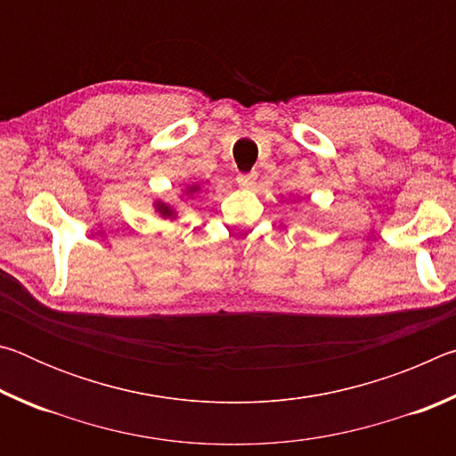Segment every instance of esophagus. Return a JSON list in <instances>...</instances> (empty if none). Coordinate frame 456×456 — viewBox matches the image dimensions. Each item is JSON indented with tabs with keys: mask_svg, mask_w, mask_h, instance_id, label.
I'll return each mask as SVG.
<instances>
[{
	"mask_svg": "<svg viewBox=\"0 0 456 456\" xmlns=\"http://www.w3.org/2000/svg\"><path fill=\"white\" fill-rule=\"evenodd\" d=\"M237 183H239V187L251 189L253 184L257 183V173H243V175H239L237 176Z\"/></svg>",
	"mask_w": 456,
	"mask_h": 456,
	"instance_id": "esophagus-1",
	"label": "esophagus"
}]
</instances>
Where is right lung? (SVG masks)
<instances>
[{
  "mask_svg": "<svg viewBox=\"0 0 456 456\" xmlns=\"http://www.w3.org/2000/svg\"><path fill=\"white\" fill-rule=\"evenodd\" d=\"M199 191V184H191L187 189V192H195ZM157 211L160 213V217H167V219H175V209L173 207H168L165 203H157Z\"/></svg>",
  "mask_w": 456,
  "mask_h": 456,
  "instance_id": "add662e5",
  "label": "right lung"
}]
</instances>
